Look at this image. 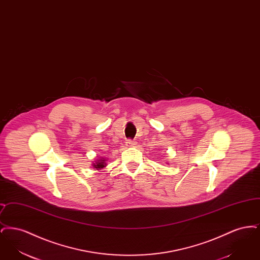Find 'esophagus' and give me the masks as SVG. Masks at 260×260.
<instances>
[{"label": "esophagus", "mask_w": 260, "mask_h": 260, "mask_svg": "<svg viewBox=\"0 0 260 260\" xmlns=\"http://www.w3.org/2000/svg\"><path fill=\"white\" fill-rule=\"evenodd\" d=\"M125 145H126V146H129V147L135 146V145H136V140H134V139H127V140L125 141Z\"/></svg>", "instance_id": "esophagus-1"}]
</instances>
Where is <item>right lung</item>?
<instances>
[{"label": "right lung", "mask_w": 260, "mask_h": 260, "mask_svg": "<svg viewBox=\"0 0 260 260\" xmlns=\"http://www.w3.org/2000/svg\"><path fill=\"white\" fill-rule=\"evenodd\" d=\"M105 166H106V164H105V160H104V159L99 160L95 164H93V167H94L95 169H98V170H101V169L104 168Z\"/></svg>", "instance_id": "obj_1"}]
</instances>
